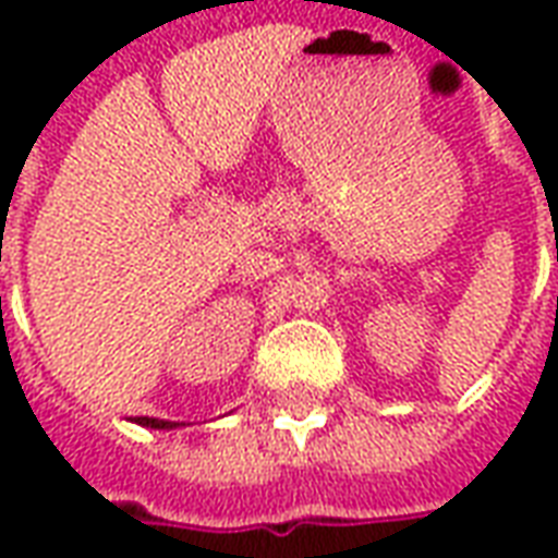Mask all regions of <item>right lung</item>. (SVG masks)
Masks as SVG:
<instances>
[{
    "instance_id": "obj_1",
    "label": "right lung",
    "mask_w": 558,
    "mask_h": 558,
    "mask_svg": "<svg viewBox=\"0 0 558 558\" xmlns=\"http://www.w3.org/2000/svg\"><path fill=\"white\" fill-rule=\"evenodd\" d=\"M137 424H143V427H151V430H172V427H179L175 421H163V418H143L140 415Z\"/></svg>"
}]
</instances>
